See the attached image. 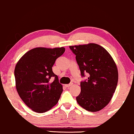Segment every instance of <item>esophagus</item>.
Returning a JSON list of instances; mask_svg holds the SVG:
<instances>
[{"label":"esophagus","instance_id":"1","mask_svg":"<svg viewBox=\"0 0 134 134\" xmlns=\"http://www.w3.org/2000/svg\"><path fill=\"white\" fill-rule=\"evenodd\" d=\"M73 85V83H70L69 84H65V86L66 87H70L71 86Z\"/></svg>","mask_w":134,"mask_h":134}]
</instances>
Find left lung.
Masks as SVG:
<instances>
[{
  "label": "left lung",
  "mask_w": 134,
  "mask_h": 134,
  "mask_svg": "<svg viewBox=\"0 0 134 134\" xmlns=\"http://www.w3.org/2000/svg\"><path fill=\"white\" fill-rule=\"evenodd\" d=\"M76 55L81 74L89 76L81 82V93L76 97L78 104L89 112H98L109 104L118 80L117 67L109 53L98 44L69 46Z\"/></svg>",
  "instance_id": "left-lung-1"
}]
</instances>
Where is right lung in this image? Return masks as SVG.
Returning a JSON list of instances; mask_svg holds the SVG:
<instances>
[{"instance_id":"add662e5","label":"right lung","mask_w":134,"mask_h":134,"mask_svg":"<svg viewBox=\"0 0 134 134\" xmlns=\"http://www.w3.org/2000/svg\"><path fill=\"white\" fill-rule=\"evenodd\" d=\"M65 48L37 47L25 53L14 69L17 92L28 107L37 113L48 111L57 104L63 92V86L53 72L56 59ZM52 77L55 80L49 82Z\"/></svg>"}]
</instances>
